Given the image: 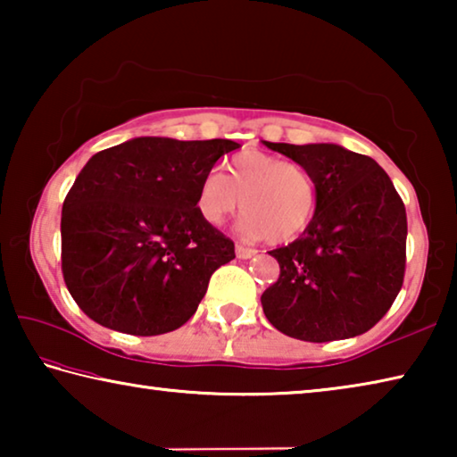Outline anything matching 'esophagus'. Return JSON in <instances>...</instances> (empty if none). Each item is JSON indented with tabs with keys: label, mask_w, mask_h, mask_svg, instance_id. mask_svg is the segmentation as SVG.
<instances>
[{
	"label": "esophagus",
	"mask_w": 457,
	"mask_h": 457,
	"mask_svg": "<svg viewBox=\"0 0 457 457\" xmlns=\"http://www.w3.org/2000/svg\"><path fill=\"white\" fill-rule=\"evenodd\" d=\"M256 253H258V250H253V247H245V245H242V244L236 245V256H237L239 260H247V258L256 256Z\"/></svg>",
	"instance_id": "obj_1"
}]
</instances>
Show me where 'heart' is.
Here are the masks:
<instances>
[{"label":"heart","mask_w":457,"mask_h":457,"mask_svg":"<svg viewBox=\"0 0 457 457\" xmlns=\"http://www.w3.org/2000/svg\"><path fill=\"white\" fill-rule=\"evenodd\" d=\"M242 204L239 229L247 237L284 244L311 226L319 210V183L300 161L264 151H242L226 163V175L205 173L195 191V212L220 228Z\"/></svg>","instance_id":"obj_1"}]
</instances>
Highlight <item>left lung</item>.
<instances>
[{"mask_svg": "<svg viewBox=\"0 0 457 457\" xmlns=\"http://www.w3.org/2000/svg\"><path fill=\"white\" fill-rule=\"evenodd\" d=\"M266 146L300 161L319 183L311 226L292 244L268 252L280 264V278L262 294L266 319L308 343L362 335L403 286V201L367 154L330 143Z\"/></svg>", "mask_w": 457, "mask_h": 457, "instance_id": "1", "label": "left lung"}]
</instances>
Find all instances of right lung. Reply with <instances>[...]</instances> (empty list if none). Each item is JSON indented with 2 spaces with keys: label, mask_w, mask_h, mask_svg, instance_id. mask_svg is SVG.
<instances>
[{
  "label": "right lung",
  "mask_w": 457,
  "mask_h": 457,
  "mask_svg": "<svg viewBox=\"0 0 457 457\" xmlns=\"http://www.w3.org/2000/svg\"><path fill=\"white\" fill-rule=\"evenodd\" d=\"M228 138L138 137L84 165L62 205V274L76 304L106 328L154 337L195 314L234 242L199 218L195 191Z\"/></svg>",
  "instance_id": "1"
}]
</instances>
